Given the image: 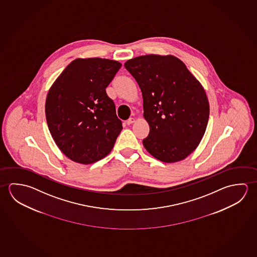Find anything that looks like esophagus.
I'll return each mask as SVG.
<instances>
[{
    "label": "esophagus",
    "instance_id": "1",
    "mask_svg": "<svg viewBox=\"0 0 257 257\" xmlns=\"http://www.w3.org/2000/svg\"><path fill=\"white\" fill-rule=\"evenodd\" d=\"M136 121L135 118L134 117H130L127 120H126V124L127 125H131L132 123H134Z\"/></svg>",
    "mask_w": 257,
    "mask_h": 257
}]
</instances>
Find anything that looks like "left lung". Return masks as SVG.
Returning <instances> with one entry per match:
<instances>
[{
	"instance_id": "1",
	"label": "left lung",
	"mask_w": 257,
	"mask_h": 257,
	"mask_svg": "<svg viewBox=\"0 0 257 257\" xmlns=\"http://www.w3.org/2000/svg\"><path fill=\"white\" fill-rule=\"evenodd\" d=\"M140 85L149 135L143 145L165 163L182 161L198 148L208 125L204 88L185 64L172 55L134 57L124 64Z\"/></svg>"
}]
</instances>
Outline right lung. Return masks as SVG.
<instances>
[{
    "mask_svg": "<svg viewBox=\"0 0 257 257\" xmlns=\"http://www.w3.org/2000/svg\"><path fill=\"white\" fill-rule=\"evenodd\" d=\"M120 67L119 62L106 58H76L49 89L48 130L70 160L90 165L112 150L122 124L105 89Z\"/></svg>",
    "mask_w": 257,
    "mask_h": 257,
    "instance_id": "right-lung-1",
    "label": "right lung"
}]
</instances>
